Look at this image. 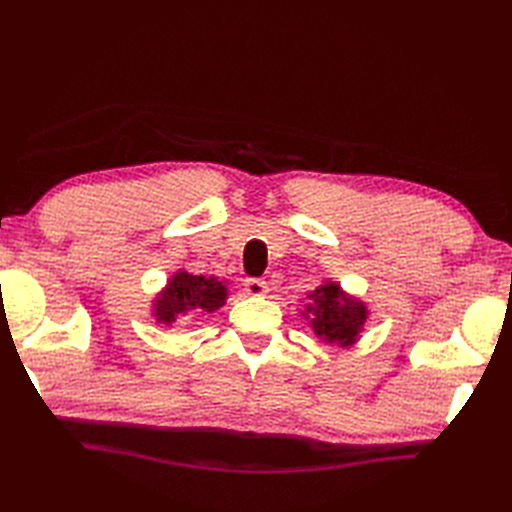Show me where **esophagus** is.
Segmentation results:
<instances>
[{
  "label": "esophagus",
  "mask_w": 512,
  "mask_h": 512,
  "mask_svg": "<svg viewBox=\"0 0 512 512\" xmlns=\"http://www.w3.org/2000/svg\"><path fill=\"white\" fill-rule=\"evenodd\" d=\"M244 288H246L248 295L264 297L266 292H268V281L262 279V277H248V279L244 281Z\"/></svg>",
  "instance_id": "obj_1"
}]
</instances>
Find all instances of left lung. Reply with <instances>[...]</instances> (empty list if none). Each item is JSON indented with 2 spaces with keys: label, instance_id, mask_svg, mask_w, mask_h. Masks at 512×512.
Wrapping results in <instances>:
<instances>
[{
  "label": "left lung",
  "instance_id": "8db88e82",
  "mask_svg": "<svg viewBox=\"0 0 512 512\" xmlns=\"http://www.w3.org/2000/svg\"><path fill=\"white\" fill-rule=\"evenodd\" d=\"M308 299L310 303L301 312V317L308 321L312 332L325 345L345 350L361 339L369 317V310L361 299L347 295L336 281H325L317 290L310 292Z\"/></svg>",
  "mask_w": 512,
  "mask_h": 512
}]
</instances>
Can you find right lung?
Masks as SVG:
<instances>
[{
    "mask_svg": "<svg viewBox=\"0 0 512 512\" xmlns=\"http://www.w3.org/2000/svg\"><path fill=\"white\" fill-rule=\"evenodd\" d=\"M228 297L226 281L217 277H204V275H191L187 270H178L167 281L154 303H151V317L156 323L171 328L178 319L187 317L189 312L195 314H211L224 306Z\"/></svg>",
    "mask_w": 512,
    "mask_h": 512,
    "instance_id": "add662e5",
    "label": "right lung"
}]
</instances>
